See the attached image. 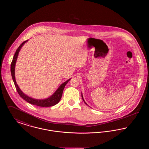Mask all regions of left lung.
<instances>
[{
  "instance_id": "obj_1",
  "label": "left lung",
  "mask_w": 149,
  "mask_h": 149,
  "mask_svg": "<svg viewBox=\"0 0 149 149\" xmlns=\"http://www.w3.org/2000/svg\"><path fill=\"white\" fill-rule=\"evenodd\" d=\"M81 97H82V99H83V101H84V103H85V104H86V102H85V101H84V99H83V95H82V96H81Z\"/></svg>"
}]
</instances>
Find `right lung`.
<instances>
[{
	"instance_id": "1",
	"label": "right lung",
	"mask_w": 149,
	"mask_h": 149,
	"mask_svg": "<svg viewBox=\"0 0 149 149\" xmlns=\"http://www.w3.org/2000/svg\"><path fill=\"white\" fill-rule=\"evenodd\" d=\"M27 41H24L23 42L21 43V45L18 47V48L16 50V52H15L14 57L13 58L12 63L10 65V71H11V74H12V79L14 82V85L16 88V90L17 91V92L18 93L19 95L24 100H25L26 102H29V103L32 104L33 105H35L37 106L42 107H46L53 106L56 105L57 104L59 101L60 100V99L62 97V94L63 92L64 91V88L66 84L68 83V81L70 80L69 79L67 81H66L65 82H64V83H63L61 85L59 86V88L57 89L56 91L55 92V93L49 97V98L45 99H35L33 98H32L29 97H28L27 95H26V94H24L22 92L21 89H19V88L18 87V85L17 84L15 79V75H14V69H15V63L17 61V58L18 57V55L19 54V52L21 50L22 46Z\"/></svg>"
}]
</instances>
